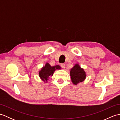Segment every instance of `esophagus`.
Listing matches in <instances>:
<instances>
[{
  "mask_svg": "<svg viewBox=\"0 0 120 120\" xmlns=\"http://www.w3.org/2000/svg\"><path fill=\"white\" fill-rule=\"evenodd\" d=\"M61 67L62 68H65V65L64 63H61Z\"/></svg>",
  "mask_w": 120,
  "mask_h": 120,
  "instance_id": "obj_1",
  "label": "esophagus"
}]
</instances>
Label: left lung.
<instances>
[{
  "label": "left lung",
  "instance_id": "1",
  "mask_svg": "<svg viewBox=\"0 0 120 120\" xmlns=\"http://www.w3.org/2000/svg\"><path fill=\"white\" fill-rule=\"evenodd\" d=\"M70 76L72 82L76 85L85 80L86 73L83 68H81L79 65L76 64L74 67L71 69Z\"/></svg>",
  "mask_w": 120,
  "mask_h": 120
}]
</instances>
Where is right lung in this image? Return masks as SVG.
I'll use <instances>...</instances> for the list:
<instances>
[{"label":"right lung","mask_w":120,"mask_h":120,"mask_svg":"<svg viewBox=\"0 0 120 120\" xmlns=\"http://www.w3.org/2000/svg\"><path fill=\"white\" fill-rule=\"evenodd\" d=\"M60 69L61 67L59 65H57L52 67L49 63H46L44 67H43L39 71V77L44 82H47L48 78L50 76L53 75L55 70Z\"/></svg>","instance_id":"obj_1"}]
</instances>
